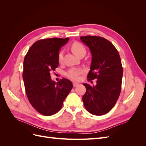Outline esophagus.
Here are the masks:
<instances>
[{"label":"esophagus","instance_id":"1","mask_svg":"<svg viewBox=\"0 0 146 146\" xmlns=\"http://www.w3.org/2000/svg\"><path fill=\"white\" fill-rule=\"evenodd\" d=\"M78 85V83H76V82H74V83H73V86H74V87L77 86Z\"/></svg>","mask_w":146,"mask_h":146}]
</instances>
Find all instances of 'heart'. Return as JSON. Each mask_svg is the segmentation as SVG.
I'll use <instances>...</instances> for the list:
<instances>
[{
  "label": "heart",
  "instance_id": "b5f03b06",
  "mask_svg": "<svg viewBox=\"0 0 146 146\" xmlns=\"http://www.w3.org/2000/svg\"><path fill=\"white\" fill-rule=\"evenodd\" d=\"M71 50L77 56H80L83 54H86V48L81 42H74L71 45ZM63 58V52L60 51L58 55V60L60 63L62 62ZM83 70L78 68H72L66 72V76L70 80H77L79 76L83 73Z\"/></svg>",
  "mask_w": 146,
  "mask_h": 146
}]
</instances>
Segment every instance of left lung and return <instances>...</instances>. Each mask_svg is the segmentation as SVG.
Returning a JSON list of instances; mask_svg holds the SVG:
<instances>
[{
    "label": "left lung",
    "instance_id": "left-lung-1",
    "mask_svg": "<svg viewBox=\"0 0 146 146\" xmlns=\"http://www.w3.org/2000/svg\"><path fill=\"white\" fill-rule=\"evenodd\" d=\"M92 55L88 80L97 79L96 85L86 83L83 96L84 106L88 112L96 116L109 112L116 104L121 91L123 69L118 51L113 44L104 38L80 36Z\"/></svg>",
    "mask_w": 146,
    "mask_h": 146
}]
</instances>
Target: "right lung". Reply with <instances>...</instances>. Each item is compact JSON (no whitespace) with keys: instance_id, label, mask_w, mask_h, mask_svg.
<instances>
[{"instance_id":"right-lung-1","label":"right lung","mask_w":146,"mask_h":146,"mask_svg":"<svg viewBox=\"0 0 146 146\" xmlns=\"http://www.w3.org/2000/svg\"><path fill=\"white\" fill-rule=\"evenodd\" d=\"M68 41L69 38L37 41L24 58L23 77L26 94L33 107L42 115L58 112L72 88V83L66 78L52 81L50 73L58 66L59 51Z\"/></svg>"}]
</instances>
